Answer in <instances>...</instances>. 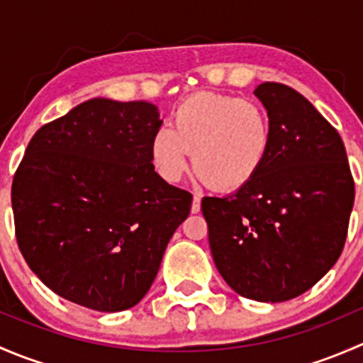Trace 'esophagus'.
<instances>
[{"label":"esophagus","mask_w":363,"mask_h":363,"mask_svg":"<svg viewBox=\"0 0 363 363\" xmlns=\"http://www.w3.org/2000/svg\"><path fill=\"white\" fill-rule=\"evenodd\" d=\"M200 208H202V203H200V196H199V195H195V196H193L191 212H193V214H199Z\"/></svg>","instance_id":"obj_1"}]
</instances>
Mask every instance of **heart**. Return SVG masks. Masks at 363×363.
I'll return each mask as SVG.
<instances>
[{"label": "heart", "instance_id": "1", "mask_svg": "<svg viewBox=\"0 0 363 363\" xmlns=\"http://www.w3.org/2000/svg\"><path fill=\"white\" fill-rule=\"evenodd\" d=\"M272 145V124L252 100L199 93L174 112L170 130L151 138V163L161 179L182 177L191 152L193 168L219 191L247 186L265 164Z\"/></svg>", "mask_w": 363, "mask_h": 363}]
</instances>
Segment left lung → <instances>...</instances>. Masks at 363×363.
Wrapping results in <instances>:
<instances>
[{
	"instance_id": "1",
	"label": "left lung",
	"mask_w": 363,
	"mask_h": 363,
	"mask_svg": "<svg viewBox=\"0 0 363 363\" xmlns=\"http://www.w3.org/2000/svg\"><path fill=\"white\" fill-rule=\"evenodd\" d=\"M272 124L259 174L226 196H205L208 246L223 279L256 302H284L334 267L347 235L354 182L337 130L291 87L255 89Z\"/></svg>"
}]
</instances>
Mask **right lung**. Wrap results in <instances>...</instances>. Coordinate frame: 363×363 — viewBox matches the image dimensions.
Segmentation results:
<instances>
[{"mask_svg":"<svg viewBox=\"0 0 363 363\" xmlns=\"http://www.w3.org/2000/svg\"><path fill=\"white\" fill-rule=\"evenodd\" d=\"M161 123L147 101L93 98L31 138L12 184L16 235L54 294L119 313L149 291L193 200L152 167Z\"/></svg>","mask_w":363,"mask_h":363,"instance_id":"right-lung-1","label":"right lung"}]
</instances>
